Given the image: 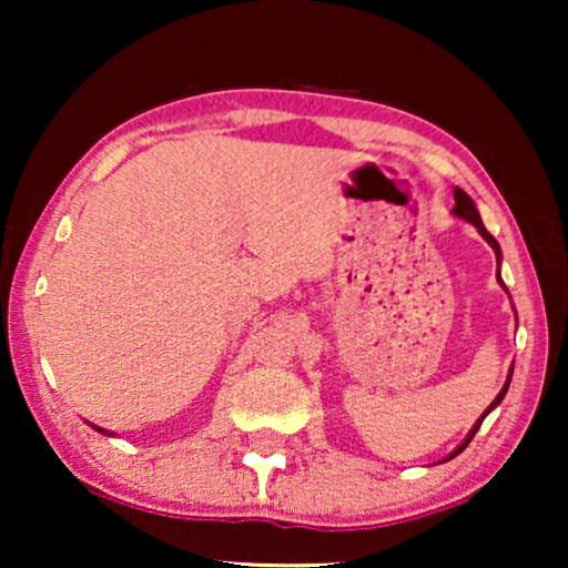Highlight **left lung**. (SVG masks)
<instances>
[{
  "label": "left lung",
  "instance_id": "1",
  "mask_svg": "<svg viewBox=\"0 0 568 568\" xmlns=\"http://www.w3.org/2000/svg\"><path fill=\"white\" fill-rule=\"evenodd\" d=\"M453 214H455V216H460V220H465V222H470V224H473V227H476V230L480 232V237H484V240H486V243L494 247V253H496V263H499V261H501V247H499V243H496V240H494V235H491V232H488V230L484 227V222H480V214H478V209H476V204H473V199H470V196H468V193H465L463 189H455V209H453ZM496 278H499V284L504 286V282H501V276H499V271H496ZM504 290H507V286H504ZM511 369H515V367H511ZM511 369H509V375H507V383H504V387H501V393H499V395H496V398H494V403H491V406H488V408L484 410V416H480V418H478V422H476V424H473V429L468 432V437H465V439L460 442V447H455V449H453V453H449V455H447V457H445V460H442V463L453 460V457H457V455H460V453H463V449L470 445V439H473V437H476V432L480 429V424H484V418H486L488 414H491V410H494L496 406H499V403L504 400V395H507V390H509V383H511Z\"/></svg>",
  "mask_w": 568,
  "mask_h": 568
}]
</instances>
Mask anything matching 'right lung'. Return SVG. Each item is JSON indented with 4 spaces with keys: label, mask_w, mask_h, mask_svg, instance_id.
I'll use <instances>...</instances> for the list:
<instances>
[{
    "label": "right lung",
    "mask_w": 568,
    "mask_h": 568,
    "mask_svg": "<svg viewBox=\"0 0 568 568\" xmlns=\"http://www.w3.org/2000/svg\"><path fill=\"white\" fill-rule=\"evenodd\" d=\"M98 432H103V429H98Z\"/></svg>",
    "instance_id": "right-lung-1"
}]
</instances>
